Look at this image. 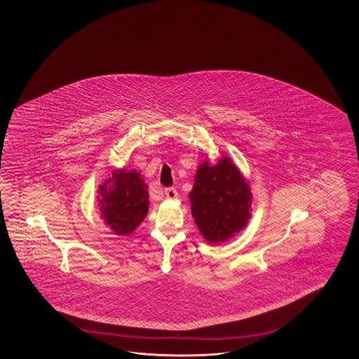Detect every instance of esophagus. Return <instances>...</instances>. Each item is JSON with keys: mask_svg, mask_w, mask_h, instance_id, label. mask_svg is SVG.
<instances>
[{"mask_svg": "<svg viewBox=\"0 0 359 359\" xmlns=\"http://www.w3.org/2000/svg\"><path fill=\"white\" fill-rule=\"evenodd\" d=\"M164 194H165V197L170 198V200L177 198V191H176L175 188H167V189L164 191Z\"/></svg>", "mask_w": 359, "mask_h": 359, "instance_id": "esophagus-1", "label": "esophagus"}]
</instances>
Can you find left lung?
Segmentation results:
<instances>
[{
	"label": "left lung",
	"instance_id": "1",
	"mask_svg": "<svg viewBox=\"0 0 359 359\" xmlns=\"http://www.w3.org/2000/svg\"><path fill=\"white\" fill-rule=\"evenodd\" d=\"M251 198L249 182L230 158L215 164L204 161L189 192L191 213L201 236L213 245L233 238L250 219Z\"/></svg>",
	"mask_w": 359,
	"mask_h": 359
}]
</instances>
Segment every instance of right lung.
Masks as SVG:
<instances>
[{
	"label": "right lung",
	"mask_w": 359,
	"mask_h": 359,
	"mask_svg": "<svg viewBox=\"0 0 359 359\" xmlns=\"http://www.w3.org/2000/svg\"><path fill=\"white\" fill-rule=\"evenodd\" d=\"M137 170H113L98 188L97 201L104 222L117 236H129L149 212V191Z\"/></svg>",
	"instance_id": "obj_1"
}]
</instances>
